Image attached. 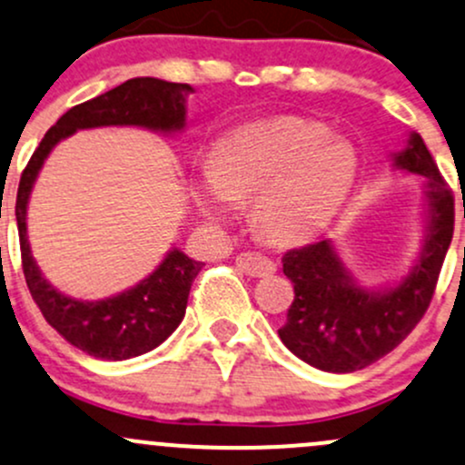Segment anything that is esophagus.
Instances as JSON below:
<instances>
[{
    "instance_id": "esophagus-1",
    "label": "esophagus",
    "mask_w": 465,
    "mask_h": 465,
    "mask_svg": "<svg viewBox=\"0 0 465 465\" xmlns=\"http://www.w3.org/2000/svg\"><path fill=\"white\" fill-rule=\"evenodd\" d=\"M236 264L242 273L253 275V278H264V275H272L275 272L273 260L256 252H244L236 256Z\"/></svg>"
}]
</instances>
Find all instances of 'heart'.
I'll return each mask as SVG.
<instances>
[{"mask_svg":"<svg viewBox=\"0 0 465 465\" xmlns=\"http://www.w3.org/2000/svg\"><path fill=\"white\" fill-rule=\"evenodd\" d=\"M349 143L315 121L275 119L229 134L198 183V205L223 221L236 201H256V221L273 241H302L333 221L355 183Z\"/></svg>","mask_w":465,"mask_h":465,"instance_id":"b5f03b06","label":"heart"}]
</instances>
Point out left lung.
Masks as SVG:
<instances>
[{"label":"left lung","mask_w":465,"mask_h":465,"mask_svg":"<svg viewBox=\"0 0 465 465\" xmlns=\"http://www.w3.org/2000/svg\"><path fill=\"white\" fill-rule=\"evenodd\" d=\"M395 165L426 178L428 232L411 273L391 289H366L349 273L331 241L289 249L282 272L293 282L287 322L278 335L293 355L326 373H353L391 353L420 324L432 293L452 232L455 196L417 132ZM465 216V212H463Z\"/></svg>","instance_id":"left-lung-1"}]
</instances>
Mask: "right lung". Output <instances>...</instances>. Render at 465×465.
I'll return each instance as SVG.
<instances>
[{
	"label": "right lung",
	"mask_w": 465,
	"mask_h": 465,
	"mask_svg": "<svg viewBox=\"0 0 465 465\" xmlns=\"http://www.w3.org/2000/svg\"><path fill=\"white\" fill-rule=\"evenodd\" d=\"M187 92H192L187 84L136 76L96 99L74 105L45 132L22 172L15 216L25 284L45 322L76 349L99 360H130L156 349L170 338L185 315L193 278L205 264L172 249L154 273L124 293L96 302L68 298L44 278L30 253L25 236V207L30 192L50 150L76 130L101 125H139L156 132L183 130Z\"/></svg>",
	"instance_id": "right-lung-1"
}]
</instances>
